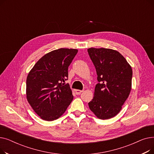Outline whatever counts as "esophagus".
Returning a JSON list of instances; mask_svg holds the SVG:
<instances>
[{
	"instance_id": "1",
	"label": "esophagus",
	"mask_w": 154,
	"mask_h": 154,
	"mask_svg": "<svg viewBox=\"0 0 154 154\" xmlns=\"http://www.w3.org/2000/svg\"><path fill=\"white\" fill-rule=\"evenodd\" d=\"M83 91H80V90H75V94H76L77 95H79V94H81Z\"/></svg>"
}]
</instances>
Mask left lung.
<instances>
[{
	"label": "left lung",
	"instance_id": "left-lung-1",
	"mask_svg": "<svg viewBox=\"0 0 154 154\" xmlns=\"http://www.w3.org/2000/svg\"><path fill=\"white\" fill-rule=\"evenodd\" d=\"M88 55L94 65L99 83L88 107L102 120L117 115L130 94L132 69L118 51L105 48H89Z\"/></svg>",
	"mask_w": 154,
	"mask_h": 154
}]
</instances>
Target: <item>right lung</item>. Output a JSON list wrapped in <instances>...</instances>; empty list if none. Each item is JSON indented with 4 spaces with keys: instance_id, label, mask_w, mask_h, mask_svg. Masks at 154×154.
I'll list each match as a JSON object with an SVG mask.
<instances>
[{
    "instance_id": "1",
    "label": "right lung",
    "mask_w": 154,
    "mask_h": 154,
    "mask_svg": "<svg viewBox=\"0 0 154 154\" xmlns=\"http://www.w3.org/2000/svg\"><path fill=\"white\" fill-rule=\"evenodd\" d=\"M78 52L74 48L54 50L44 55L29 72L26 96L42 119L52 121L66 112L74 98L68 84V67Z\"/></svg>"
}]
</instances>
